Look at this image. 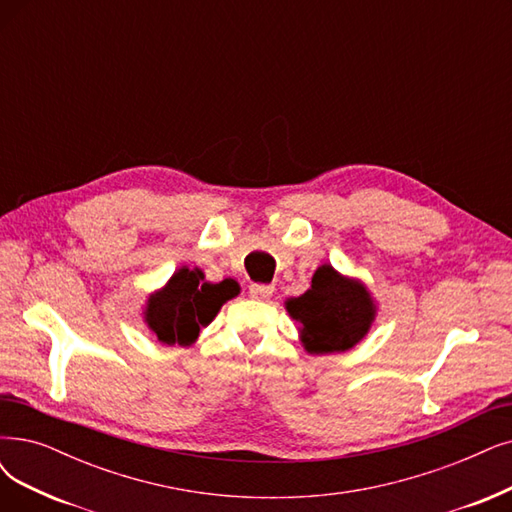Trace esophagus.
I'll use <instances>...</instances> for the list:
<instances>
[{
  "label": "esophagus",
  "mask_w": 512,
  "mask_h": 512,
  "mask_svg": "<svg viewBox=\"0 0 512 512\" xmlns=\"http://www.w3.org/2000/svg\"><path fill=\"white\" fill-rule=\"evenodd\" d=\"M273 292H275V288L267 283H252L250 285V296L256 300H269L273 296Z\"/></svg>",
  "instance_id": "34e87169"
}]
</instances>
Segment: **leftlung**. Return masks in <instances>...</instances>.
<instances>
[{
	"label": "left lung",
	"instance_id": "obj_1",
	"mask_svg": "<svg viewBox=\"0 0 512 512\" xmlns=\"http://www.w3.org/2000/svg\"><path fill=\"white\" fill-rule=\"evenodd\" d=\"M288 311L300 321L304 349L323 355L353 349L370 330L376 306L363 283L323 264L313 275L311 290L288 300Z\"/></svg>",
	"mask_w": 512,
	"mask_h": 512
}]
</instances>
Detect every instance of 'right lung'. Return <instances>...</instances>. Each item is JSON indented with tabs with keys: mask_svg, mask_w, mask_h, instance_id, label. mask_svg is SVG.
I'll return each instance as SVG.
<instances>
[{
	"mask_svg": "<svg viewBox=\"0 0 512 512\" xmlns=\"http://www.w3.org/2000/svg\"><path fill=\"white\" fill-rule=\"evenodd\" d=\"M237 294L239 285L233 279L208 283L199 269L185 267L149 298L147 323L163 344L187 346L218 315L220 306Z\"/></svg>",
	"mask_w": 512,
	"mask_h": 512,
	"instance_id": "right-lung-1",
	"label": "right lung"
}]
</instances>
